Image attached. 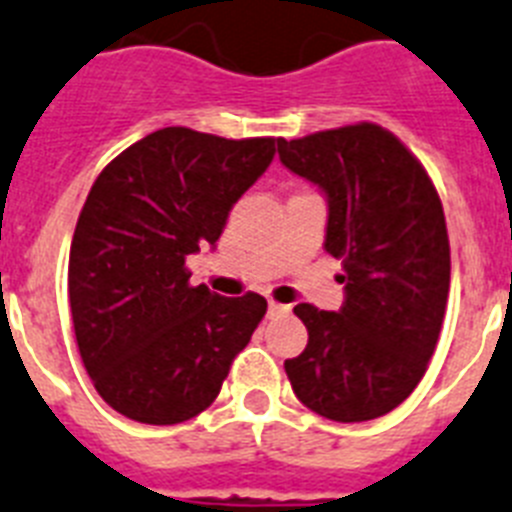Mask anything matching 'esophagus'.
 <instances>
[{"label":"esophagus","mask_w":512,"mask_h":512,"mask_svg":"<svg viewBox=\"0 0 512 512\" xmlns=\"http://www.w3.org/2000/svg\"><path fill=\"white\" fill-rule=\"evenodd\" d=\"M269 313H272V316H277V313H290V305H282V303H274V300H269Z\"/></svg>","instance_id":"esophagus-1"}]
</instances>
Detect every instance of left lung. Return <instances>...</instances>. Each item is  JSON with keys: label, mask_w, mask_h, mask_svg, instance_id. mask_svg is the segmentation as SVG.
Segmentation results:
<instances>
[{"label": "left lung", "mask_w": 512, "mask_h": 512, "mask_svg": "<svg viewBox=\"0 0 512 512\" xmlns=\"http://www.w3.org/2000/svg\"><path fill=\"white\" fill-rule=\"evenodd\" d=\"M279 160L326 194L323 248L342 259L344 305H295L308 329L285 360L292 391L334 422L383 417L427 370L451 290L440 196L399 137L378 124L279 139Z\"/></svg>", "instance_id": "left-lung-1"}]
</instances>
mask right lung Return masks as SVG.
Listing matches in <instances>:
<instances>
[{"label": "right lung", "instance_id": "add662e5", "mask_svg": "<svg viewBox=\"0 0 512 512\" xmlns=\"http://www.w3.org/2000/svg\"><path fill=\"white\" fill-rule=\"evenodd\" d=\"M277 142L165 126L95 178L69 251V308L95 391L124 417L144 425L196 417L251 342L266 300L191 287L186 256L217 243Z\"/></svg>", "mask_w": 512, "mask_h": 512}]
</instances>
